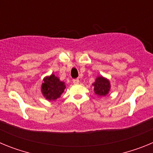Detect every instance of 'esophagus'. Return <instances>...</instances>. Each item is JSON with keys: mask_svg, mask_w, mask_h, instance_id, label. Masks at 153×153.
Wrapping results in <instances>:
<instances>
[{"mask_svg": "<svg viewBox=\"0 0 153 153\" xmlns=\"http://www.w3.org/2000/svg\"><path fill=\"white\" fill-rule=\"evenodd\" d=\"M73 82H74V83H75V84H76V83H79V80L78 78H76V79H73Z\"/></svg>", "mask_w": 153, "mask_h": 153, "instance_id": "1", "label": "esophagus"}]
</instances>
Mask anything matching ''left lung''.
Listing matches in <instances>:
<instances>
[{
    "label": "left lung",
    "instance_id": "obj_1",
    "mask_svg": "<svg viewBox=\"0 0 153 153\" xmlns=\"http://www.w3.org/2000/svg\"><path fill=\"white\" fill-rule=\"evenodd\" d=\"M94 91L96 94L99 96H106L110 89V83L109 80L102 76H99L96 79L95 83H93Z\"/></svg>",
    "mask_w": 153,
    "mask_h": 153
}]
</instances>
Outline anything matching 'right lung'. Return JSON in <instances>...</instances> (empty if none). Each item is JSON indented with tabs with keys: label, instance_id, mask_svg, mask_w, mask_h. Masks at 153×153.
Returning <instances> with one entry per match:
<instances>
[{
	"label": "right lung",
	"instance_id": "add662e5",
	"mask_svg": "<svg viewBox=\"0 0 153 153\" xmlns=\"http://www.w3.org/2000/svg\"><path fill=\"white\" fill-rule=\"evenodd\" d=\"M42 84V93L47 100H54L60 97L63 90L66 88L63 82L60 81L54 74L44 79Z\"/></svg>",
	"mask_w": 153,
	"mask_h": 153
}]
</instances>
